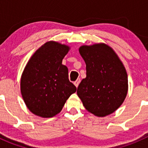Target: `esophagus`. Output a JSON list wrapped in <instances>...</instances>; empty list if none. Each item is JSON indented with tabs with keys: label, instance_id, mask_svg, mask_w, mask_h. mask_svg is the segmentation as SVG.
I'll return each mask as SVG.
<instances>
[{
	"label": "esophagus",
	"instance_id": "1",
	"mask_svg": "<svg viewBox=\"0 0 148 148\" xmlns=\"http://www.w3.org/2000/svg\"><path fill=\"white\" fill-rule=\"evenodd\" d=\"M79 83H80V79H77V80H76L75 82H74V85H75L76 86H77V87H78V86H79Z\"/></svg>",
	"mask_w": 148,
	"mask_h": 148
}]
</instances>
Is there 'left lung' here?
Instances as JSON below:
<instances>
[{"label":"left lung","mask_w":148,"mask_h":148,"mask_svg":"<svg viewBox=\"0 0 148 148\" xmlns=\"http://www.w3.org/2000/svg\"><path fill=\"white\" fill-rule=\"evenodd\" d=\"M79 53L86 64V77L77 95L87 111L98 117L112 114L127 93V74L115 52L104 44L82 46Z\"/></svg>","instance_id":"left-lung-1"}]
</instances>
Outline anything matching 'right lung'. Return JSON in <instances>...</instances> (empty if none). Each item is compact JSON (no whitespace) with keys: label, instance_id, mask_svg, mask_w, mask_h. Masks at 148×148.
I'll return each mask as SVG.
<instances>
[{"label":"right lung","instance_id":"1","mask_svg":"<svg viewBox=\"0 0 148 148\" xmlns=\"http://www.w3.org/2000/svg\"><path fill=\"white\" fill-rule=\"evenodd\" d=\"M69 50V46L49 41L34 53L25 67L21 92L28 110L36 115L53 117L77 91L69 79L68 68L62 64Z\"/></svg>","mask_w":148,"mask_h":148}]
</instances>
